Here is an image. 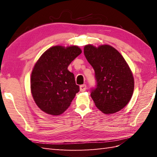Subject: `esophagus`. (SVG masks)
Segmentation results:
<instances>
[{"mask_svg":"<svg viewBox=\"0 0 157 157\" xmlns=\"http://www.w3.org/2000/svg\"><path fill=\"white\" fill-rule=\"evenodd\" d=\"M86 84H82L80 86V87H79V90H80L81 92H84L86 91Z\"/></svg>","mask_w":157,"mask_h":157,"instance_id":"34e87169","label":"esophagus"}]
</instances>
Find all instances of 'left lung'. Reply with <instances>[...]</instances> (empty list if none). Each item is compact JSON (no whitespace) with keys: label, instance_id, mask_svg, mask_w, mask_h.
<instances>
[{"label":"left lung","instance_id":"left-lung-1","mask_svg":"<svg viewBox=\"0 0 157 157\" xmlns=\"http://www.w3.org/2000/svg\"><path fill=\"white\" fill-rule=\"evenodd\" d=\"M84 53L95 71L96 88L91 96L105 114L118 112L129 102L134 89L132 73L123 57L109 45H86Z\"/></svg>","mask_w":157,"mask_h":157}]
</instances>
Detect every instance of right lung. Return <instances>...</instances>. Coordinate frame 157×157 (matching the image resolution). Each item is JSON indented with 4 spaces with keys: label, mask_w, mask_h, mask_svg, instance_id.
Segmentation results:
<instances>
[{
    "label": "right lung",
    "mask_w": 157,
    "mask_h": 157,
    "mask_svg": "<svg viewBox=\"0 0 157 157\" xmlns=\"http://www.w3.org/2000/svg\"><path fill=\"white\" fill-rule=\"evenodd\" d=\"M81 53L77 46H55L44 52L36 62L30 88L34 102L44 112L58 116L71 105L79 86L68 66Z\"/></svg>",
    "instance_id": "right-lung-1"
}]
</instances>
